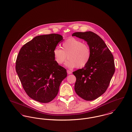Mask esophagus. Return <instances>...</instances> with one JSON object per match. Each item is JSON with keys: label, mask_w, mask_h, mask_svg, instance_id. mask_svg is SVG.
<instances>
[{"label": "esophagus", "mask_w": 132, "mask_h": 132, "mask_svg": "<svg viewBox=\"0 0 132 132\" xmlns=\"http://www.w3.org/2000/svg\"><path fill=\"white\" fill-rule=\"evenodd\" d=\"M67 73H68V74H71L72 73V72H71V71H70V70H67Z\"/></svg>", "instance_id": "1"}]
</instances>
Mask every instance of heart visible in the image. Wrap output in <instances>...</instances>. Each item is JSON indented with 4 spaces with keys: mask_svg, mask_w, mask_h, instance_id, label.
<instances>
[{
    "mask_svg": "<svg viewBox=\"0 0 132 132\" xmlns=\"http://www.w3.org/2000/svg\"><path fill=\"white\" fill-rule=\"evenodd\" d=\"M53 55L58 65H62L67 57L68 60L66 63V66L68 68H81L88 64L92 53L88 44L84 43L80 39L71 37L63 43L62 49L59 47H55Z\"/></svg>",
    "mask_w": 132,
    "mask_h": 132,
    "instance_id": "1",
    "label": "heart"
}]
</instances>
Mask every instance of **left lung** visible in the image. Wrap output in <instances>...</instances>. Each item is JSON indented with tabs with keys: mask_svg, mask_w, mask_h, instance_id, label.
Wrapping results in <instances>:
<instances>
[{
	"mask_svg": "<svg viewBox=\"0 0 132 132\" xmlns=\"http://www.w3.org/2000/svg\"><path fill=\"white\" fill-rule=\"evenodd\" d=\"M72 36L86 40L92 53L88 64L73 72L76 78L75 91L85 100H94L103 95L109 85L115 72L113 56L102 39L93 32H75Z\"/></svg>",
	"mask_w": 132,
	"mask_h": 132,
	"instance_id": "8db88e82",
	"label": "left lung"
}]
</instances>
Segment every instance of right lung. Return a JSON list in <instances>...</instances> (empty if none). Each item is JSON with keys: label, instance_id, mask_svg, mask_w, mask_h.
<instances>
[{"label": "right lung", "instance_id": "add662e5", "mask_svg": "<svg viewBox=\"0 0 132 132\" xmlns=\"http://www.w3.org/2000/svg\"><path fill=\"white\" fill-rule=\"evenodd\" d=\"M63 37L50 34L35 37L21 48L15 70L27 95L40 103L50 102L57 95L66 77V69L55 61L53 51Z\"/></svg>", "mask_w": 132, "mask_h": 132}]
</instances>
